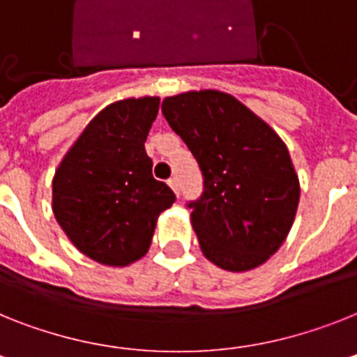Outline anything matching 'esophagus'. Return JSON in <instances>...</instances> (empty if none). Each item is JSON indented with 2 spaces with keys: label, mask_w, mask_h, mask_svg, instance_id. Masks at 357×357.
<instances>
[{
  "label": "esophagus",
  "mask_w": 357,
  "mask_h": 357,
  "mask_svg": "<svg viewBox=\"0 0 357 357\" xmlns=\"http://www.w3.org/2000/svg\"><path fill=\"white\" fill-rule=\"evenodd\" d=\"M167 183H169V187L172 188L174 192L179 194V179H178V176H172V178H170L169 181H167Z\"/></svg>",
  "instance_id": "34e87169"
}]
</instances>
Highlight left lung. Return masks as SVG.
<instances>
[{"mask_svg": "<svg viewBox=\"0 0 357 357\" xmlns=\"http://www.w3.org/2000/svg\"><path fill=\"white\" fill-rule=\"evenodd\" d=\"M161 112L203 174V194L187 206L206 259L232 272L265 263L285 241L299 203L285 143L220 91L170 96Z\"/></svg>", "mask_w": 357, "mask_h": 357, "instance_id": "8db88e82", "label": "left lung"}]
</instances>
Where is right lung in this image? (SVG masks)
Listing matches in <instances>:
<instances>
[{
    "label": "right lung",
    "instance_id": "1",
    "mask_svg": "<svg viewBox=\"0 0 357 357\" xmlns=\"http://www.w3.org/2000/svg\"><path fill=\"white\" fill-rule=\"evenodd\" d=\"M160 98L105 107L54 174L52 211L74 247L94 261L125 266L151 247L158 215L176 196L152 176L145 142Z\"/></svg>",
    "mask_w": 357,
    "mask_h": 357
}]
</instances>
